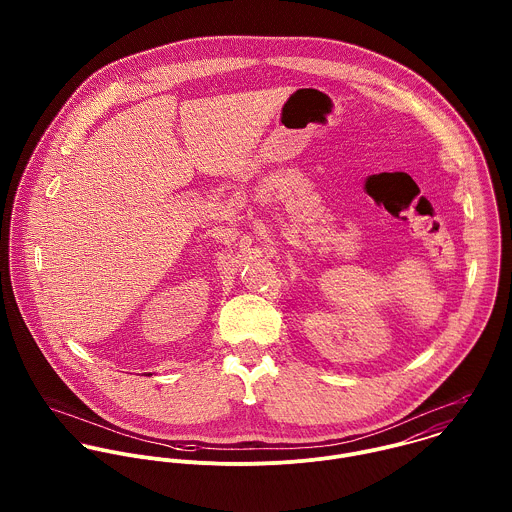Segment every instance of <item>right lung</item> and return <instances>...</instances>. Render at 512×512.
Instances as JSON below:
<instances>
[{"mask_svg":"<svg viewBox=\"0 0 512 512\" xmlns=\"http://www.w3.org/2000/svg\"><path fill=\"white\" fill-rule=\"evenodd\" d=\"M146 376H151V372H147Z\"/></svg>","mask_w":512,"mask_h":512,"instance_id":"obj_1","label":"right lung"}]
</instances>
